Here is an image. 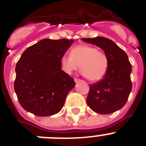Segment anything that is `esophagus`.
I'll return each instance as SVG.
<instances>
[{"mask_svg": "<svg viewBox=\"0 0 146 146\" xmlns=\"http://www.w3.org/2000/svg\"><path fill=\"white\" fill-rule=\"evenodd\" d=\"M74 80H75V82H76V83H78V82H80V79L76 78H74Z\"/></svg>", "mask_w": 146, "mask_h": 146, "instance_id": "obj_1", "label": "esophagus"}]
</instances>
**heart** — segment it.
Masks as SVG:
<instances>
[{
  "label": "heart",
  "mask_w": 146,
  "mask_h": 146,
  "mask_svg": "<svg viewBox=\"0 0 146 146\" xmlns=\"http://www.w3.org/2000/svg\"><path fill=\"white\" fill-rule=\"evenodd\" d=\"M80 65L81 74L89 80L96 82L101 80L108 69V58L105 53L96 48L87 45H78L72 48L70 55L65 54L60 58L63 71L71 74Z\"/></svg>",
  "instance_id": "1"
}]
</instances>
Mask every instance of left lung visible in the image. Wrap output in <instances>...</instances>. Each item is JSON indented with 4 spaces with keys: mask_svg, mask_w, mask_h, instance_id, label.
<instances>
[{
    "mask_svg": "<svg viewBox=\"0 0 146 146\" xmlns=\"http://www.w3.org/2000/svg\"><path fill=\"white\" fill-rule=\"evenodd\" d=\"M102 49L108 58V69L103 79L90 85L87 104L99 114H110L122 108L132 90V66L123 50L106 38H81Z\"/></svg>",
    "mask_w": 146,
    "mask_h": 146,
    "instance_id": "8db88e82",
    "label": "left lung"
}]
</instances>
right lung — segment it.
<instances>
[{"mask_svg":"<svg viewBox=\"0 0 146 146\" xmlns=\"http://www.w3.org/2000/svg\"><path fill=\"white\" fill-rule=\"evenodd\" d=\"M73 41L43 39L23 53L15 66L14 90L25 111L45 117L61 110L76 85L60 66V58Z\"/></svg>","mask_w":146,"mask_h":146,"instance_id":"add662e5","label":"right lung"}]
</instances>
